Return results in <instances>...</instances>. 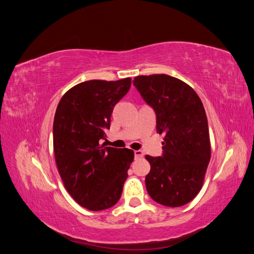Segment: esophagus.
<instances>
[{"label": "esophagus", "instance_id": "obj_1", "mask_svg": "<svg viewBox=\"0 0 254 254\" xmlns=\"http://www.w3.org/2000/svg\"><path fill=\"white\" fill-rule=\"evenodd\" d=\"M144 157V153L142 150H134V158L135 159H141Z\"/></svg>", "mask_w": 254, "mask_h": 254}]
</instances>
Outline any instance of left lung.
I'll use <instances>...</instances> for the list:
<instances>
[{"label":"left lung","mask_w":254,"mask_h":254,"mask_svg":"<svg viewBox=\"0 0 254 254\" xmlns=\"http://www.w3.org/2000/svg\"><path fill=\"white\" fill-rule=\"evenodd\" d=\"M133 84L156 112L157 132L164 134L162 157H145L150 164L146 190L162 205L187 204L201 190L211 159L201 99L188 83L166 74L136 76Z\"/></svg>","instance_id":"left-lung-1"}]
</instances>
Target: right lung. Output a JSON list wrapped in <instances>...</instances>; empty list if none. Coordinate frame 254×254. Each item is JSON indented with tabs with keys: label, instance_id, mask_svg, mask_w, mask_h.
I'll return each instance as SVG.
<instances>
[{
	"label": "right lung",
	"instance_id": "1",
	"mask_svg": "<svg viewBox=\"0 0 254 254\" xmlns=\"http://www.w3.org/2000/svg\"><path fill=\"white\" fill-rule=\"evenodd\" d=\"M131 78L88 80L61 97L53 126L54 153L59 175L74 200L90 211L109 209L122 195L133 150L99 144L110 128L115 104Z\"/></svg>",
	"mask_w": 254,
	"mask_h": 254
}]
</instances>
